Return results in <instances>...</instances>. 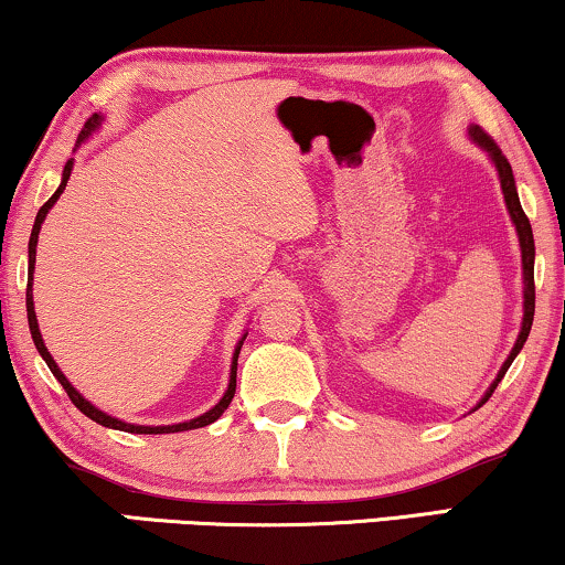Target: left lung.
Wrapping results in <instances>:
<instances>
[{
  "mask_svg": "<svg viewBox=\"0 0 565 565\" xmlns=\"http://www.w3.org/2000/svg\"><path fill=\"white\" fill-rule=\"evenodd\" d=\"M468 135H471V140L476 146H481L487 150L491 161L497 166V173H499V181H502V194H504V202H507V210H510V217L514 222V230H518V237H520V250H522V279H524V315H522V328H520V335H518V343H514L512 353L507 355V361L502 363V369H499L494 384L489 386V392L481 396V402L476 404V407H481V404H487V399L491 394H494V388L499 386V381L504 379L507 369H510L512 361L518 359V353L522 351L524 340L530 335V328H532V315H535V241H532V227H530V220L527 214H524L522 204H520V196H518V186H514V177H512V166L507 161L502 150L494 140L489 138L487 132L481 130L479 125H471L468 127Z\"/></svg>",
  "mask_w": 565,
  "mask_h": 565,
  "instance_id": "obj_1",
  "label": "left lung"
}]
</instances>
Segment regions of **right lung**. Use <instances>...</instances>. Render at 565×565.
Returning a JSON list of instances; mask_svg holds the SVG:
<instances>
[{
    "label": "right lung",
    "mask_w": 565,
    "mask_h": 565,
    "mask_svg": "<svg viewBox=\"0 0 565 565\" xmlns=\"http://www.w3.org/2000/svg\"><path fill=\"white\" fill-rule=\"evenodd\" d=\"M102 125V115H92L89 120H86V125H84V130H82V135H78V142H84L86 138H89V135L97 130V127ZM71 169H74V158H71V161L63 166V179H61V186L55 189V194L51 196V200H47L41 210H38V217H35V225H33V233H30V243H28V297H25V301H28V324H30V335H33V343H35V348H38V353L43 355V361L47 363V369H51V373L55 379H58V384L66 388V394H68V399L76 404L78 409L84 412L86 417L89 419H94V423L97 425H102V427H113V430H122V433H135V435H163V433H184V430H196V427H204V425H212L214 419H220L222 417V412H225L227 407H230V402H233V396H235V376H237V355H241V348H243V340H245V335H248V332H245V335L237 340V345H235V353H233V365H230V384H227V392H225V396H222V399L214 404V407L210 409V412H204V415H200V417H194V419H189V423H179V425H130V423H122V419H117V417H113V415H107V412H102V409H97L94 407L92 402H86L82 394L76 392L74 386H71V381L63 376V371L58 369V363L53 361V355L47 353V348H45V343H43V335H41V328H38V317H35V305H33V271H35V248H38V235H41V225H43V220H45V214L51 212V206L58 202V196L63 194V189H66V184H68V177H71Z\"/></svg>",
    "instance_id": "add662e5"
}]
</instances>
